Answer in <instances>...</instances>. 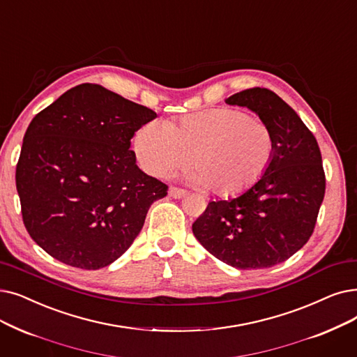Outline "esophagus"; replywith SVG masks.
Masks as SVG:
<instances>
[{
  "mask_svg": "<svg viewBox=\"0 0 357 357\" xmlns=\"http://www.w3.org/2000/svg\"><path fill=\"white\" fill-rule=\"evenodd\" d=\"M169 195L174 197V198H182V197L187 195V191L182 190V188H178V187H170Z\"/></svg>",
  "mask_w": 357,
  "mask_h": 357,
  "instance_id": "esophagus-1",
  "label": "esophagus"
}]
</instances>
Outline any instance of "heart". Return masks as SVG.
I'll return each instance as SVG.
<instances>
[{
  "instance_id": "obj_1",
  "label": "heart",
  "mask_w": 357,
  "mask_h": 357,
  "mask_svg": "<svg viewBox=\"0 0 357 357\" xmlns=\"http://www.w3.org/2000/svg\"><path fill=\"white\" fill-rule=\"evenodd\" d=\"M138 163L165 176L188 162L187 178L219 197L238 195L264 176L275 142L267 123L234 107L185 115L176 122L150 121L134 135Z\"/></svg>"
}]
</instances>
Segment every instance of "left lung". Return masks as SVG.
<instances>
[{"instance_id": "obj_1", "label": "left lung", "mask_w": 357, "mask_h": 357, "mask_svg": "<svg viewBox=\"0 0 357 357\" xmlns=\"http://www.w3.org/2000/svg\"><path fill=\"white\" fill-rule=\"evenodd\" d=\"M226 103L250 107L267 123L274 156L264 176L242 195L210 201L192 231L231 267H273L298 252L315 229L325 194L321 150L298 114L268 89L242 90Z\"/></svg>"}]
</instances>
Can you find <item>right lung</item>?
<instances>
[{"mask_svg": "<svg viewBox=\"0 0 357 357\" xmlns=\"http://www.w3.org/2000/svg\"><path fill=\"white\" fill-rule=\"evenodd\" d=\"M156 112L84 83L40 111L15 167L26 230L67 266L99 270L126 252L167 185L135 165L131 138Z\"/></svg>", "mask_w": 357, "mask_h": 357, "instance_id": "1", "label": "right lung"}]
</instances>
